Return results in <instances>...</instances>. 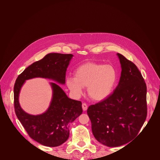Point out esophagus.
Returning a JSON list of instances; mask_svg holds the SVG:
<instances>
[{"mask_svg": "<svg viewBox=\"0 0 160 160\" xmlns=\"http://www.w3.org/2000/svg\"><path fill=\"white\" fill-rule=\"evenodd\" d=\"M82 107L83 111H86L88 110V105L86 103H83L82 105Z\"/></svg>", "mask_w": 160, "mask_h": 160, "instance_id": "34e87169", "label": "esophagus"}]
</instances>
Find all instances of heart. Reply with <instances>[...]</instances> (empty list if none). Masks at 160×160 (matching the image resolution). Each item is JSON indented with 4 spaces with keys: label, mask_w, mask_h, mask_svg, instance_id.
Here are the masks:
<instances>
[{
    "label": "heart",
    "mask_w": 160,
    "mask_h": 160,
    "mask_svg": "<svg viewBox=\"0 0 160 160\" xmlns=\"http://www.w3.org/2000/svg\"><path fill=\"white\" fill-rule=\"evenodd\" d=\"M117 78L118 73L113 65L89 62L78 67L74 77L66 78V85L76 97H80L83 88L87 87L90 98L99 101L112 93Z\"/></svg>",
    "instance_id": "heart-1"
}]
</instances>
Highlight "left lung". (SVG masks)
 Here are the masks:
<instances>
[{"mask_svg":"<svg viewBox=\"0 0 160 160\" xmlns=\"http://www.w3.org/2000/svg\"><path fill=\"white\" fill-rule=\"evenodd\" d=\"M121 65L119 84L102 101L91 105L88 115L95 139L107 147L128 143L143 125L147 115V86L137 66L117 53Z\"/></svg>","mask_w":160,"mask_h":160,"instance_id":"8db88e82","label":"left lung"}]
</instances>
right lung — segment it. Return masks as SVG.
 Here are the masks:
<instances>
[{"label":"right lung","instance_id":"obj_1","mask_svg":"<svg viewBox=\"0 0 160 160\" xmlns=\"http://www.w3.org/2000/svg\"><path fill=\"white\" fill-rule=\"evenodd\" d=\"M73 55L50 53L41 60L33 63L18 76L14 88L15 114L29 136L47 147H58L69 137V124L82 113V102L69 98L56 83L50 82L52 97L47 110L43 113L33 115L21 108L19 97L25 81L43 78L65 84L67 68Z\"/></svg>","mask_w":160,"mask_h":160}]
</instances>
